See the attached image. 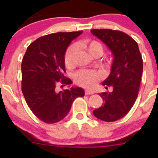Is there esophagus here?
<instances>
[{"mask_svg": "<svg viewBox=\"0 0 158 158\" xmlns=\"http://www.w3.org/2000/svg\"><path fill=\"white\" fill-rule=\"evenodd\" d=\"M85 94H86V95H90V94H93L94 92L91 91V90H88V89H86L85 90Z\"/></svg>", "mask_w": 158, "mask_h": 158, "instance_id": "esophagus-1", "label": "esophagus"}]
</instances>
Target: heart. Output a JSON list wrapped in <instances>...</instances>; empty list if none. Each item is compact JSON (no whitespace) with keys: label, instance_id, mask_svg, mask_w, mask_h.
I'll use <instances>...</instances> for the list:
<instances>
[{"label":"heart","instance_id":"heart-1","mask_svg":"<svg viewBox=\"0 0 158 158\" xmlns=\"http://www.w3.org/2000/svg\"><path fill=\"white\" fill-rule=\"evenodd\" d=\"M82 46L89 52L91 56H95L97 54L102 55L103 52L102 45L97 41H90L87 40L83 42ZM78 47L77 44H73L70 46L66 50L64 57V64L67 68H70L73 67V57L76 52H77ZM100 78V75L97 72L94 70H81L78 71L74 76V81L77 85L87 88H92L97 84L98 79Z\"/></svg>","mask_w":158,"mask_h":158}]
</instances>
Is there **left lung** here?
Listing matches in <instances>:
<instances>
[{
  "mask_svg": "<svg viewBox=\"0 0 158 158\" xmlns=\"http://www.w3.org/2000/svg\"><path fill=\"white\" fill-rule=\"evenodd\" d=\"M90 32L107 45L114 56L110 75L102 82L113 87V91L99 94L104 103L93 114L101 120L114 122L126 116L137 99L143 73L142 56L137 43L125 32L109 29Z\"/></svg>",
  "mask_w": 158,
  "mask_h": 158,
  "instance_id": "obj_1",
  "label": "left lung"
}]
</instances>
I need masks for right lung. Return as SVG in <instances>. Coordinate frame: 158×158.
Wrapping results in <instances>:
<instances>
[{
  "label": "right lung",
  "mask_w": 158,
  "mask_h": 158,
  "mask_svg": "<svg viewBox=\"0 0 158 158\" xmlns=\"http://www.w3.org/2000/svg\"><path fill=\"white\" fill-rule=\"evenodd\" d=\"M83 31L56 32L40 37L29 45L21 63V90L27 104L36 117L46 123L64 119L76 98L84 97L79 87L56 92L58 82L72 84L64 75L67 48Z\"/></svg>",
  "instance_id": "obj_1"
}]
</instances>
